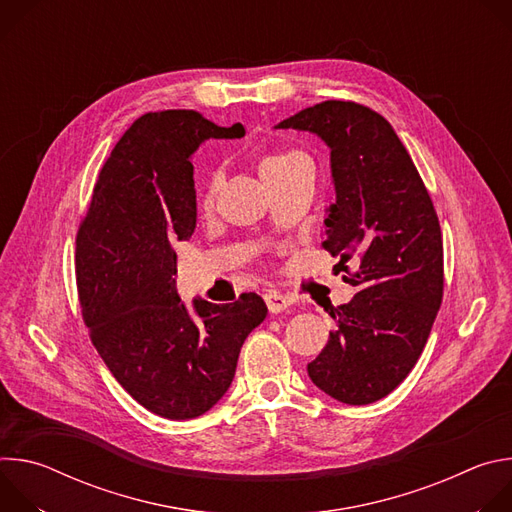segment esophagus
Masks as SVG:
<instances>
[{
    "instance_id": "obj_1",
    "label": "esophagus",
    "mask_w": 512,
    "mask_h": 512,
    "mask_svg": "<svg viewBox=\"0 0 512 512\" xmlns=\"http://www.w3.org/2000/svg\"><path fill=\"white\" fill-rule=\"evenodd\" d=\"M263 300H265L267 310H269L271 314H279V312L287 310V306H289V300H287L285 296L277 294V291H267V294L263 296Z\"/></svg>"
}]
</instances>
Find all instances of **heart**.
Masks as SVG:
<instances>
[{
  "label": "heart",
  "instance_id": "1",
  "mask_svg": "<svg viewBox=\"0 0 512 512\" xmlns=\"http://www.w3.org/2000/svg\"><path fill=\"white\" fill-rule=\"evenodd\" d=\"M302 160H308L302 152H277V154H271V156H267L261 162V176L267 182L271 178H277V176L285 174L287 170H291ZM218 186H221V176H212V180L208 182L206 192L202 196V208L204 210H210L214 206V198H216Z\"/></svg>",
  "mask_w": 512,
  "mask_h": 512
}]
</instances>
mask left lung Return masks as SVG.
Returning <instances> with one entry per match:
<instances>
[{
    "instance_id": "8db88e82",
    "label": "left lung",
    "mask_w": 512,
    "mask_h": 512,
    "mask_svg": "<svg viewBox=\"0 0 512 512\" xmlns=\"http://www.w3.org/2000/svg\"><path fill=\"white\" fill-rule=\"evenodd\" d=\"M275 129L316 133L330 148L336 202L322 245L358 265L346 277L358 291L328 306L336 326L308 375L336 401L375 403L411 373L442 306L440 221L405 145L373 109L324 101Z\"/></svg>"
}]
</instances>
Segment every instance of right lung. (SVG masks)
Returning a JSON list of instances; mask_svg holds the SVG:
<instances>
[{"label":"right lung","mask_w":512,"mask_h":512,"mask_svg":"<svg viewBox=\"0 0 512 512\" xmlns=\"http://www.w3.org/2000/svg\"><path fill=\"white\" fill-rule=\"evenodd\" d=\"M196 111L145 113L105 162L77 235V287L91 340L117 383L148 411L194 419L223 399L245 338L267 306L176 291V241L196 229L192 154L206 139L243 137Z\"/></svg>","instance_id":"add662e5"}]
</instances>
